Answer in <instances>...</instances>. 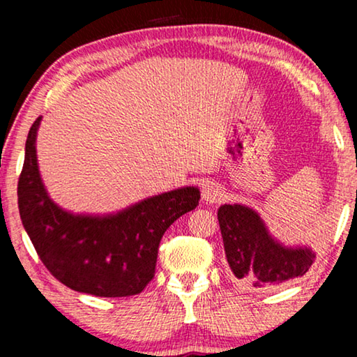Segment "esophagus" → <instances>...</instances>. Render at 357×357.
I'll use <instances>...</instances> for the list:
<instances>
[{
	"instance_id": "34e87169",
	"label": "esophagus",
	"mask_w": 357,
	"mask_h": 357,
	"mask_svg": "<svg viewBox=\"0 0 357 357\" xmlns=\"http://www.w3.org/2000/svg\"><path fill=\"white\" fill-rule=\"evenodd\" d=\"M202 198L206 203H218L222 198V190L218 183L204 182L202 187Z\"/></svg>"
}]
</instances>
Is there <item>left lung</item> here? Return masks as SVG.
<instances>
[{
    "mask_svg": "<svg viewBox=\"0 0 357 357\" xmlns=\"http://www.w3.org/2000/svg\"><path fill=\"white\" fill-rule=\"evenodd\" d=\"M218 219L232 276L245 287L275 289L304 276L315 261L312 247L286 245L270 232L260 213L247 204H221Z\"/></svg>",
    "mask_w": 357,
    "mask_h": 357,
    "instance_id": "1",
    "label": "left lung"
}]
</instances>
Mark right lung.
I'll list each match as a JSON object with an SVG mask.
<instances>
[{
    "mask_svg": "<svg viewBox=\"0 0 357 357\" xmlns=\"http://www.w3.org/2000/svg\"><path fill=\"white\" fill-rule=\"evenodd\" d=\"M33 121L17 185L22 226L47 270L73 291L97 297L139 294L154 278L164 232L198 206L193 185L148 197L120 211L73 213L48 195L37 162Z\"/></svg>",
    "mask_w": 357,
    "mask_h": 357,
    "instance_id": "1",
    "label": "right lung"
}]
</instances>
